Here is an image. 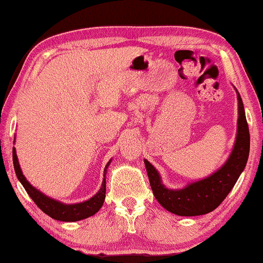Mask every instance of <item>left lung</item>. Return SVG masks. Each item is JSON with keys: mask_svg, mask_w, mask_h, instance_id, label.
<instances>
[{"mask_svg": "<svg viewBox=\"0 0 263 263\" xmlns=\"http://www.w3.org/2000/svg\"><path fill=\"white\" fill-rule=\"evenodd\" d=\"M238 97V130L235 147L228 161L210 177L192 183L184 189L172 190L161 184L159 174L148 160H145L147 175L154 196L165 210L171 213L194 217L214 211L236 184L246 167L250 148L249 127L239 93Z\"/></svg>", "mask_w": 263, "mask_h": 263, "instance_id": "1", "label": "left lung"}]
</instances>
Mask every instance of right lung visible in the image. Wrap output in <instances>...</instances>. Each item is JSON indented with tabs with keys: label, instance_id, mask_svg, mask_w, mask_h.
I'll return each mask as SVG.
<instances>
[{
	"label": "right lung",
	"instance_id": "obj_1",
	"mask_svg": "<svg viewBox=\"0 0 263 263\" xmlns=\"http://www.w3.org/2000/svg\"><path fill=\"white\" fill-rule=\"evenodd\" d=\"M13 164L17 179H19L21 184L24 185L25 190H26L31 199L33 200V202L37 204L45 214H48L49 217H51L52 219H56V220L61 221H78L81 220V219H86L91 217L93 214H96L97 212L99 211V208L103 206L106 192L105 172L110 161L106 164L105 168H104L103 184L99 192L97 193V195L93 196L92 199H89L88 201H85V202L77 204H63L59 202V201L50 199V197L45 196L44 194H42L39 190L33 188V186L26 181L23 172H21L19 161H17V157L15 153V148H13Z\"/></svg>",
	"mask_w": 263,
	"mask_h": 263
}]
</instances>
